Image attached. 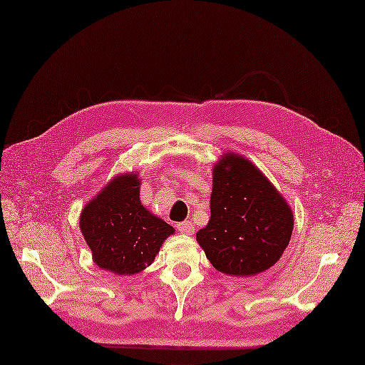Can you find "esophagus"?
<instances>
[{
  "mask_svg": "<svg viewBox=\"0 0 365 365\" xmlns=\"http://www.w3.org/2000/svg\"><path fill=\"white\" fill-rule=\"evenodd\" d=\"M175 227H178V230H179L180 233H185V235H192V233H194V230H195L194 225H192L190 221L179 222V224L175 225Z\"/></svg>",
  "mask_w": 365,
  "mask_h": 365,
  "instance_id": "1",
  "label": "esophagus"
}]
</instances>
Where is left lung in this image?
Returning <instances> with one entry per match:
<instances>
[{"label": "left lung", "instance_id": "1", "mask_svg": "<svg viewBox=\"0 0 365 365\" xmlns=\"http://www.w3.org/2000/svg\"><path fill=\"white\" fill-rule=\"evenodd\" d=\"M210 212L197 240L222 274L257 275L274 266L289 245L293 215L287 201L252 162L235 153L213 168Z\"/></svg>", "mask_w": 365, "mask_h": 365}]
</instances>
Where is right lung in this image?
Segmentation results:
<instances>
[{"mask_svg":"<svg viewBox=\"0 0 365 365\" xmlns=\"http://www.w3.org/2000/svg\"><path fill=\"white\" fill-rule=\"evenodd\" d=\"M81 232L101 269L132 275L152 264L174 228L152 215L140 201V180L117 175L83 209Z\"/></svg>","mask_w":365,"mask_h":365,"instance_id":"1","label":"right lung"}]
</instances>
